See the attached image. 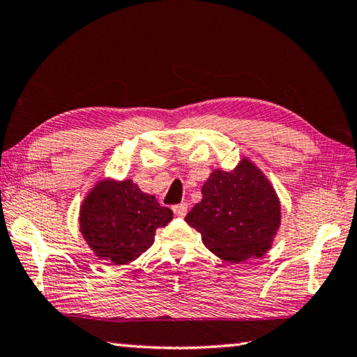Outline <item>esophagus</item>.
<instances>
[{
	"label": "esophagus",
	"instance_id": "obj_1",
	"mask_svg": "<svg viewBox=\"0 0 357 357\" xmlns=\"http://www.w3.org/2000/svg\"><path fill=\"white\" fill-rule=\"evenodd\" d=\"M187 211H188V206L185 204H178V206H173V213L176 215V216H181V218H183V216H185L187 215Z\"/></svg>",
	"mask_w": 357,
	"mask_h": 357
}]
</instances>
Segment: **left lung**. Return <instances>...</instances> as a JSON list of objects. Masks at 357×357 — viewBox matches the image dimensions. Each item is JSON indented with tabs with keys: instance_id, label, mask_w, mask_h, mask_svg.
Returning a JSON list of instances; mask_svg holds the SVG:
<instances>
[{
	"instance_id": "8db88e82",
	"label": "left lung",
	"mask_w": 357,
	"mask_h": 357,
	"mask_svg": "<svg viewBox=\"0 0 357 357\" xmlns=\"http://www.w3.org/2000/svg\"><path fill=\"white\" fill-rule=\"evenodd\" d=\"M202 199L187 213L204 246L227 263L261 258L282 225L274 185L249 158L234 170L215 169L201 188Z\"/></svg>"
}]
</instances>
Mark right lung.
<instances>
[{
    "mask_svg": "<svg viewBox=\"0 0 357 357\" xmlns=\"http://www.w3.org/2000/svg\"><path fill=\"white\" fill-rule=\"evenodd\" d=\"M173 220L155 195L144 193L131 179L103 178L80 204L79 229L89 249L107 264L135 261L155 243L156 229Z\"/></svg>",
    "mask_w": 357,
    "mask_h": 357,
    "instance_id": "add662e5",
    "label": "right lung"
}]
</instances>
